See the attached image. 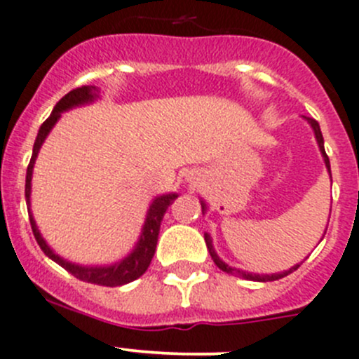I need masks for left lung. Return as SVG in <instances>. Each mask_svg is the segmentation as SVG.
Instances as JSON below:
<instances>
[{"label": "left lung", "instance_id": "left-lung-1", "mask_svg": "<svg viewBox=\"0 0 359 359\" xmlns=\"http://www.w3.org/2000/svg\"><path fill=\"white\" fill-rule=\"evenodd\" d=\"M305 121H307L309 124H311L312 131H314V137H316V142H318L319 145V151H321V156L323 159H325V165H326V170H328L330 177H332V170H330V159L328 156H326V151H325V140H323V133H321V128H319V123L316 119H312V117H304ZM201 203V212H207V203H205L203 200H200ZM328 228V226H326ZM326 233V229H325ZM325 236V235H323ZM323 240V238H321ZM205 243H207V249L208 252H210L212 259H214V263L217 264L219 268H221L222 272L226 273H231V276H236V277H242V279H247V280H257V283H270V280H279L283 279V277L290 276L291 272H294L300 264H294V266H291L290 270H284V272H279V273H252V272H245V270H240V268H235V266H229L228 263H224V261L221 259V257L217 256V252H215L214 249V243H212V236L208 235V233H205Z\"/></svg>", "mask_w": 359, "mask_h": 359}]
</instances>
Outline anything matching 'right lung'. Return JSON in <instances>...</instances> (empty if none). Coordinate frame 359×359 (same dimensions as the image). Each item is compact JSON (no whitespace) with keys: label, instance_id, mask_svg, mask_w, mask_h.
I'll return each instance as SVG.
<instances>
[{"label":"right lung","instance_id":"obj_1","mask_svg":"<svg viewBox=\"0 0 359 359\" xmlns=\"http://www.w3.org/2000/svg\"><path fill=\"white\" fill-rule=\"evenodd\" d=\"M98 98H100V93L95 86H82L73 89V91H69L68 95H65L57 103H55L50 117L41 124L40 130H38L36 140H34L33 156H31V161L29 165H27V172H26V203H27V212H29L31 229H33L34 238H36L38 245H40V249L43 250L45 256H48L52 261L61 264V266L65 268V270H68L73 277L83 280V283L116 287V286H124V284L128 283H133L135 279L144 276L145 270H147L149 264H151L152 256H154L156 252V243H158V235H159V228H161L163 215H165V212L168 210V207L173 203V200H175L179 194L168 193V194H161V196H156L154 200H152V203L149 205L147 215H145L144 226H142V233L140 236H138V242L135 243L133 250H131L126 257L117 261V263L105 264V266H83V264L72 263V261L65 259V257H61L59 254H55L54 250L50 249V245L45 242L43 236H41L40 229H38L36 226V221H34L33 217V212H31V179H33L34 161H36L38 152H40L45 138L48 137V133H50L52 128L55 126V123H57L62 112H68V110L75 109V107H82V105H87V103H93Z\"/></svg>","mask_w":359,"mask_h":359}]
</instances>
